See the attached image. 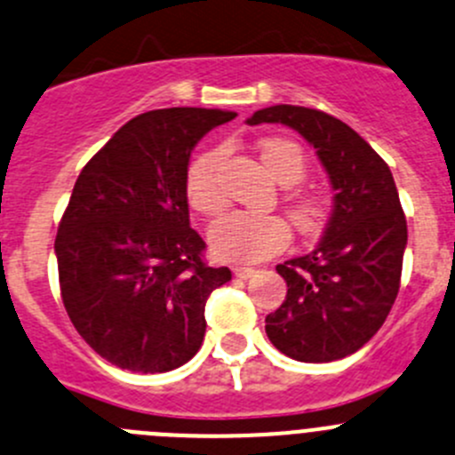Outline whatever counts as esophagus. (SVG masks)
Returning <instances> with one entry per match:
<instances>
[{"label": "esophagus", "instance_id": "1", "mask_svg": "<svg viewBox=\"0 0 455 455\" xmlns=\"http://www.w3.org/2000/svg\"><path fill=\"white\" fill-rule=\"evenodd\" d=\"M232 272H235V276H239V279H250V276L257 275L254 267H245V266H235L232 267Z\"/></svg>", "mask_w": 455, "mask_h": 455}]
</instances>
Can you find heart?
I'll return each instance as SVG.
<instances>
[{
    "instance_id": "b5f03b06",
    "label": "heart",
    "mask_w": 455,
    "mask_h": 455,
    "mask_svg": "<svg viewBox=\"0 0 455 455\" xmlns=\"http://www.w3.org/2000/svg\"><path fill=\"white\" fill-rule=\"evenodd\" d=\"M259 156L266 170L290 188L306 176V156L301 147L285 138H266L259 142ZM220 151L198 154L185 172V196L189 207L203 216H216L225 210L228 198L219 183ZM285 210L301 236H315L326 223L328 201L310 189H292L285 194ZM212 250L230 263H257L285 250L290 243V225L279 214L232 212L216 220L210 230Z\"/></svg>"
}]
</instances>
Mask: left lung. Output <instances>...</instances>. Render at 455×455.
I'll list each match as a JSON object with an SVG mask.
<instances>
[{
	"mask_svg": "<svg viewBox=\"0 0 455 455\" xmlns=\"http://www.w3.org/2000/svg\"><path fill=\"white\" fill-rule=\"evenodd\" d=\"M248 123L299 132L335 189L317 248L276 266L288 295L266 317L267 339L297 362L341 360L379 331L400 290L406 219L395 180L360 133L319 109L275 105Z\"/></svg>",
	"mask_w": 455,
	"mask_h": 455,
	"instance_id": "1",
	"label": "left lung"
}]
</instances>
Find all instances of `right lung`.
Listing matches in <instances>:
<instances>
[{
	"instance_id": "add662e5",
	"label": "right lung",
	"mask_w": 455,
	"mask_h": 455,
	"mask_svg": "<svg viewBox=\"0 0 455 455\" xmlns=\"http://www.w3.org/2000/svg\"><path fill=\"white\" fill-rule=\"evenodd\" d=\"M236 114L172 107L136 116L80 172L55 236L60 290L82 339L118 369L165 373L205 337V301L228 283L189 228L196 142Z\"/></svg>"
}]
</instances>
